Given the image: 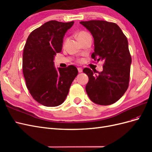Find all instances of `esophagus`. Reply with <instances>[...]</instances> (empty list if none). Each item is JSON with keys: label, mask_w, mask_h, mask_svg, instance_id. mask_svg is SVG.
<instances>
[{"label": "esophagus", "mask_w": 152, "mask_h": 152, "mask_svg": "<svg viewBox=\"0 0 152 152\" xmlns=\"http://www.w3.org/2000/svg\"><path fill=\"white\" fill-rule=\"evenodd\" d=\"M78 72H79V73H81L82 72V68H78Z\"/></svg>", "instance_id": "obj_1"}]
</instances>
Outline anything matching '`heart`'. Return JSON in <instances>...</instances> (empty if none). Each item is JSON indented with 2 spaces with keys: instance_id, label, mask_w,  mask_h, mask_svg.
<instances>
[{
  "instance_id": "heart-1",
  "label": "heart",
  "mask_w": 152,
  "mask_h": 152,
  "mask_svg": "<svg viewBox=\"0 0 152 152\" xmlns=\"http://www.w3.org/2000/svg\"><path fill=\"white\" fill-rule=\"evenodd\" d=\"M87 34L86 32H84V31H81V32H80V33L78 34V38L79 37H80L81 35H84V34Z\"/></svg>"
}]
</instances>
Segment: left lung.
Returning <instances> with one entry per match:
<instances>
[{"label": "left lung", "mask_w": 152, "mask_h": 152, "mask_svg": "<svg viewBox=\"0 0 152 152\" xmlns=\"http://www.w3.org/2000/svg\"><path fill=\"white\" fill-rule=\"evenodd\" d=\"M94 38V52L91 57L103 60L101 72L85 68L89 81L86 93L92 102L100 105L112 104L126 93L130 77L131 56L127 37L114 23L103 20L81 21ZM95 72H98L95 75Z\"/></svg>", "instance_id": "obj_1"}]
</instances>
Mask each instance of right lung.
<instances>
[{
  "label": "right lung",
  "instance_id": "add662e5",
  "mask_svg": "<svg viewBox=\"0 0 152 152\" xmlns=\"http://www.w3.org/2000/svg\"><path fill=\"white\" fill-rule=\"evenodd\" d=\"M74 21H49L31 32L23 55V72L33 98L45 107L61 104L78 74L73 65L54 66V56L60 53L63 38Z\"/></svg>",
  "mask_w": 152,
  "mask_h": 152
}]
</instances>
